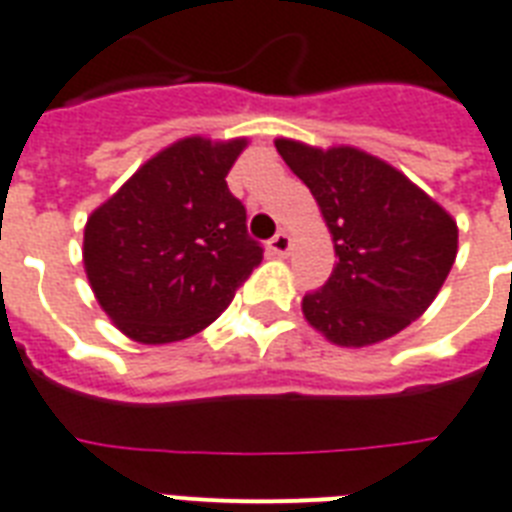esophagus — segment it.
Listing matches in <instances>:
<instances>
[{"label":"esophagus","instance_id":"esophagus-1","mask_svg":"<svg viewBox=\"0 0 512 512\" xmlns=\"http://www.w3.org/2000/svg\"><path fill=\"white\" fill-rule=\"evenodd\" d=\"M290 246H293V241H290L287 233H276V236L268 241V252L274 257H285L287 252H290Z\"/></svg>","mask_w":512,"mask_h":512}]
</instances>
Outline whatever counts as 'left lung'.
<instances>
[{"mask_svg": "<svg viewBox=\"0 0 512 512\" xmlns=\"http://www.w3.org/2000/svg\"><path fill=\"white\" fill-rule=\"evenodd\" d=\"M331 233L336 266L301 312L339 347L385 342L426 312L456 263L458 227L401 170L355 146L276 138Z\"/></svg>", "mask_w": 512, "mask_h": 512, "instance_id": "obj_1", "label": "left lung"}]
</instances>
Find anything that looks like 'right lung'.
<instances>
[{
  "instance_id": "1",
  "label": "right lung",
  "mask_w": 512,
  "mask_h": 512,
  "mask_svg": "<svg viewBox=\"0 0 512 512\" xmlns=\"http://www.w3.org/2000/svg\"><path fill=\"white\" fill-rule=\"evenodd\" d=\"M246 146V138L176 140L86 219V279L132 342L170 344L203 331L263 260L225 181Z\"/></svg>"
}]
</instances>
